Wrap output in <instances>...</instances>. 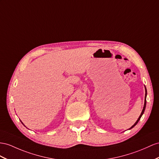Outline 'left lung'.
<instances>
[{
	"label": "left lung",
	"mask_w": 159,
	"mask_h": 159,
	"mask_svg": "<svg viewBox=\"0 0 159 159\" xmlns=\"http://www.w3.org/2000/svg\"><path fill=\"white\" fill-rule=\"evenodd\" d=\"M145 89H146V93H145V100H144V107H143V109H142V113H141V114H140V117H138V120L136 121V122L135 124H134L131 128H130V129L131 128H132L133 127H134V126H135L137 124H138V122L139 121V120H140V118H141V117H142V116L143 115V113H144V110H145V108H146V95H147V91H146V87H145Z\"/></svg>",
	"instance_id": "1"
}]
</instances>
